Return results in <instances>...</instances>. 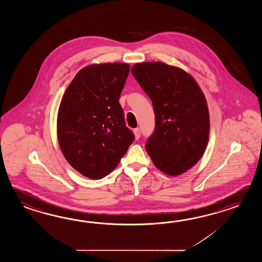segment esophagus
I'll use <instances>...</instances> for the list:
<instances>
[{
  "label": "esophagus",
  "instance_id": "esophagus-1",
  "mask_svg": "<svg viewBox=\"0 0 262 262\" xmlns=\"http://www.w3.org/2000/svg\"><path fill=\"white\" fill-rule=\"evenodd\" d=\"M134 134H135V138L136 139H139L140 138V129H134Z\"/></svg>",
  "mask_w": 262,
  "mask_h": 262
}]
</instances>
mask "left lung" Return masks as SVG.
I'll use <instances>...</instances> for the list:
<instances>
[{
    "label": "left lung",
    "mask_w": 262,
    "mask_h": 262,
    "mask_svg": "<svg viewBox=\"0 0 262 262\" xmlns=\"http://www.w3.org/2000/svg\"><path fill=\"white\" fill-rule=\"evenodd\" d=\"M131 73L152 102L156 127L145 148L169 176L185 172L203 156L210 132L206 99L189 74L160 61L135 64Z\"/></svg>",
    "instance_id": "8db88e82"
}]
</instances>
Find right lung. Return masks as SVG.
<instances>
[{
    "label": "right lung",
    "mask_w": 262,
    "mask_h": 262,
    "mask_svg": "<svg viewBox=\"0 0 262 262\" xmlns=\"http://www.w3.org/2000/svg\"><path fill=\"white\" fill-rule=\"evenodd\" d=\"M129 70L128 63L122 62L84 67L62 96L59 144L67 162L85 177H106L135 139L119 103Z\"/></svg>",
    "instance_id": "obj_1"
}]
</instances>
